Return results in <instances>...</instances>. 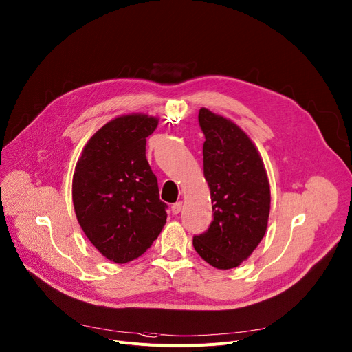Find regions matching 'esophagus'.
Here are the masks:
<instances>
[{"instance_id": "esophagus-1", "label": "esophagus", "mask_w": 352, "mask_h": 352, "mask_svg": "<svg viewBox=\"0 0 352 352\" xmlns=\"http://www.w3.org/2000/svg\"><path fill=\"white\" fill-rule=\"evenodd\" d=\"M181 210H182V201H178V202H175V204L171 205V212H173L174 214H178Z\"/></svg>"}]
</instances>
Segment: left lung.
<instances>
[{
	"instance_id": "8db88e82",
	"label": "left lung",
	"mask_w": 352,
	"mask_h": 352,
	"mask_svg": "<svg viewBox=\"0 0 352 352\" xmlns=\"http://www.w3.org/2000/svg\"><path fill=\"white\" fill-rule=\"evenodd\" d=\"M205 135L204 175L210 189L213 220L194 237L201 257L217 270L245 261L261 243L271 209V189L263 158L233 120L199 109Z\"/></svg>"
}]
</instances>
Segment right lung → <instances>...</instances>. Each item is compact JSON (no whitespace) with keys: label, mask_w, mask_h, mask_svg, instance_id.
<instances>
[{"label":"right lung","mask_w":352,"mask_h":352,"mask_svg":"<svg viewBox=\"0 0 352 352\" xmlns=\"http://www.w3.org/2000/svg\"><path fill=\"white\" fill-rule=\"evenodd\" d=\"M158 124L146 113L120 115L95 132L73 175V205L92 245L115 264L150 248L167 220L157 178L146 158V138Z\"/></svg>","instance_id":"right-lung-1"}]
</instances>
